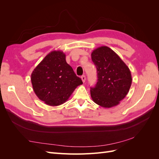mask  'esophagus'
Listing matches in <instances>:
<instances>
[{"mask_svg":"<svg viewBox=\"0 0 159 159\" xmlns=\"http://www.w3.org/2000/svg\"><path fill=\"white\" fill-rule=\"evenodd\" d=\"M81 80H82L83 82L84 83L85 81V75H82V76L81 77Z\"/></svg>","mask_w":159,"mask_h":159,"instance_id":"esophagus-1","label":"esophagus"}]
</instances>
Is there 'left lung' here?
<instances>
[{"label": "left lung", "mask_w": 159, "mask_h": 159, "mask_svg": "<svg viewBox=\"0 0 159 159\" xmlns=\"http://www.w3.org/2000/svg\"><path fill=\"white\" fill-rule=\"evenodd\" d=\"M91 60L97 68L98 82L91 88V97L101 107L117 105L128 93L132 83L130 70L113 50L101 46L91 53Z\"/></svg>", "instance_id": "obj_1"}]
</instances>
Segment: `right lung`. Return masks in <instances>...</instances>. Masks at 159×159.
Here are the masks:
<instances>
[{
    "mask_svg": "<svg viewBox=\"0 0 159 159\" xmlns=\"http://www.w3.org/2000/svg\"><path fill=\"white\" fill-rule=\"evenodd\" d=\"M31 81L37 97L50 106L65 103L75 89L83 84L60 50L50 52L42 60L32 71Z\"/></svg>",
    "mask_w": 159,
    "mask_h": 159,
    "instance_id": "add662e5",
    "label": "right lung"
}]
</instances>
